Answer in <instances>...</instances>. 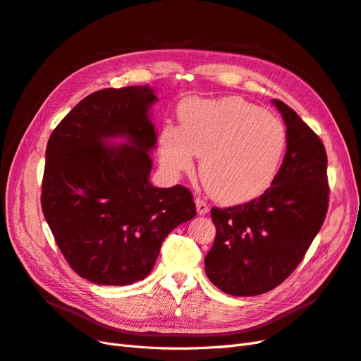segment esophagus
Instances as JSON below:
<instances>
[{
    "mask_svg": "<svg viewBox=\"0 0 361 361\" xmlns=\"http://www.w3.org/2000/svg\"><path fill=\"white\" fill-rule=\"evenodd\" d=\"M195 207H197V214L199 215H206L207 212H209V204H207L204 200L202 199H195Z\"/></svg>",
    "mask_w": 361,
    "mask_h": 361,
    "instance_id": "obj_1",
    "label": "esophagus"
}]
</instances>
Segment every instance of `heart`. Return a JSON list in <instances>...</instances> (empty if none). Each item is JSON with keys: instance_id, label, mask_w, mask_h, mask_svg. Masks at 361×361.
I'll use <instances>...</instances> for the list:
<instances>
[{"instance_id": "b5f03b06", "label": "heart", "mask_w": 361, "mask_h": 361, "mask_svg": "<svg viewBox=\"0 0 361 361\" xmlns=\"http://www.w3.org/2000/svg\"><path fill=\"white\" fill-rule=\"evenodd\" d=\"M179 118L180 128L166 126L159 138L167 171H190L194 155L202 157L204 188L226 204L250 202L268 190L286 147L279 118L241 97L190 99Z\"/></svg>"}]
</instances>
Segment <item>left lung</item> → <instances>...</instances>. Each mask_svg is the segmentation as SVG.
Wrapping results in <instances>:
<instances>
[{"instance_id": "8db88e82", "label": "left lung", "mask_w": 361, "mask_h": 361, "mask_svg": "<svg viewBox=\"0 0 361 361\" xmlns=\"http://www.w3.org/2000/svg\"><path fill=\"white\" fill-rule=\"evenodd\" d=\"M286 123V155L260 197L212 207L216 227L204 257L206 276L235 297H255L285 281L300 265L329 209L326 152L292 108L272 101Z\"/></svg>"}]
</instances>
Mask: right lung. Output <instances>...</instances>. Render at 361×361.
Listing matches in <instances>:
<instances>
[{
    "label": "right lung",
    "mask_w": 361,
    "mask_h": 361,
    "mask_svg": "<svg viewBox=\"0 0 361 361\" xmlns=\"http://www.w3.org/2000/svg\"><path fill=\"white\" fill-rule=\"evenodd\" d=\"M149 85L104 89L78 102L52 130L42 211L64 259L96 285L126 286L150 274L174 227L195 216L182 185L149 180L157 130ZM117 136L125 145H108Z\"/></svg>",
    "instance_id": "obj_1"
}]
</instances>
